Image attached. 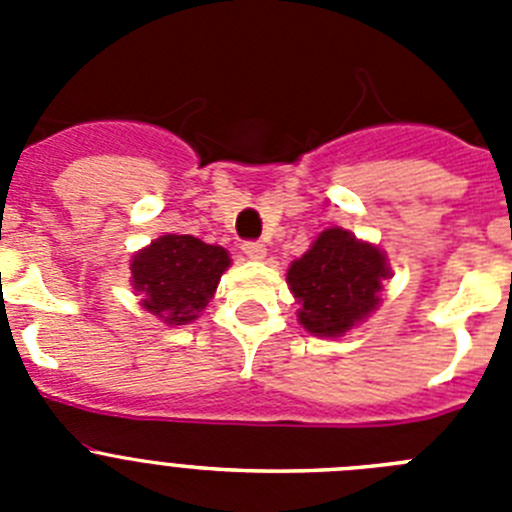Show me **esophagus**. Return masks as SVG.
Returning <instances> with one entry per match:
<instances>
[{"instance_id": "obj_1", "label": "esophagus", "mask_w": 512, "mask_h": 512, "mask_svg": "<svg viewBox=\"0 0 512 512\" xmlns=\"http://www.w3.org/2000/svg\"><path fill=\"white\" fill-rule=\"evenodd\" d=\"M241 251L246 253V259H251V261H264L266 259V246H264V243L248 241V243H243Z\"/></svg>"}]
</instances>
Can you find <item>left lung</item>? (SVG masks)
<instances>
[{"label":"left lung","instance_id":"1","mask_svg":"<svg viewBox=\"0 0 512 512\" xmlns=\"http://www.w3.org/2000/svg\"><path fill=\"white\" fill-rule=\"evenodd\" d=\"M390 277L387 253L343 228H325L287 269L289 292L300 305L297 320L320 338H341L364 323Z\"/></svg>","mask_w":512,"mask_h":512}]
</instances>
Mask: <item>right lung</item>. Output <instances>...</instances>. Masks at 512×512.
Wrapping results in <instances>:
<instances>
[{
  "mask_svg": "<svg viewBox=\"0 0 512 512\" xmlns=\"http://www.w3.org/2000/svg\"><path fill=\"white\" fill-rule=\"evenodd\" d=\"M228 266L230 253L223 246L166 233L133 253L130 284L143 310L166 325H189L210 305Z\"/></svg>",
  "mask_w": 512,
  "mask_h": 512,
  "instance_id": "1",
  "label": "right lung"
}]
</instances>
